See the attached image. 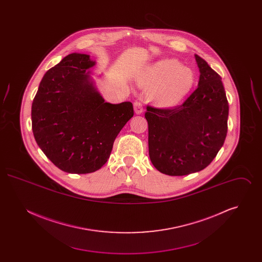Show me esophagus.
Masks as SVG:
<instances>
[{
	"instance_id": "esophagus-1",
	"label": "esophagus",
	"mask_w": 262,
	"mask_h": 262,
	"mask_svg": "<svg viewBox=\"0 0 262 262\" xmlns=\"http://www.w3.org/2000/svg\"><path fill=\"white\" fill-rule=\"evenodd\" d=\"M134 109H135V112L137 114H141L143 112V106H142V103L139 102V101H135L134 103Z\"/></svg>"
}]
</instances>
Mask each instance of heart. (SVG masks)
<instances>
[{"label":"heart","mask_w":262,"mask_h":262,"mask_svg":"<svg viewBox=\"0 0 262 262\" xmlns=\"http://www.w3.org/2000/svg\"><path fill=\"white\" fill-rule=\"evenodd\" d=\"M194 81L193 71L176 59H164L153 63L139 78L142 86H149V100L162 107L178 104L193 88Z\"/></svg>","instance_id":"1"}]
</instances>
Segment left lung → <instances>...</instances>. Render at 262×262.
Returning <instances> with one entry per match:
<instances>
[{
    "instance_id": "1",
    "label": "left lung",
    "mask_w": 262,
    "mask_h": 262,
    "mask_svg": "<svg viewBox=\"0 0 262 262\" xmlns=\"http://www.w3.org/2000/svg\"><path fill=\"white\" fill-rule=\"evenodd\" d=\"M198 88L174 108L146 107L150 160L163 174L185 176L206 168L223 146L229 104L221 76L200 56Z\"/></svg>"
}]
</instances>
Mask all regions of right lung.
<instances>
[{"instance_id":"1","label":"right lung","mask_w":262,"mask_h":262,"mask_svg":"<svg viewBox=\"0 0 262 262\" xmlns=\"http://www.w3.org/2000/svg\"><path fill=\"white\" fill-rule=\"evenodd\" d=\"M94 62L73 53L50 69L32 102L39 147L63 172L88 174L107 162L121 129L134 116L130 102H104L86 72Z\"/></svg>"}]
</instances>
